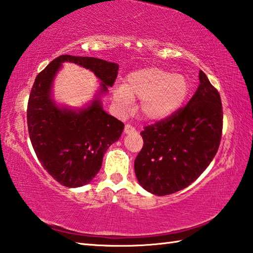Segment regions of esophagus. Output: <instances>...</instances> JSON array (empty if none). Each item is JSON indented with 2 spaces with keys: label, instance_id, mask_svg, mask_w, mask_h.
<instances>
[{
  "label": "esophagus",
  "instance_id": "34e87169",
  "mask_svg": "<svg viewBox=\"0 0 253 253\" xmlns=\"http://www.w3.org/2000/svg\"><path fill=\"white\" fill-rule=\"evenodd\" d=\"M134 131H135V128L133 127L132 126H130V125H126L125 126V133H126V134H130V133L134 132Z\"/></svg>",
  "mask_w": 253,
  "mask_h": 253
}]
</instances>
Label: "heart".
<instances>
[{
  "instance_id": "1",
  "label": "heart",
  "mask_w": 253,
  "mask_h": 253,
  "mask_svg": "<svg viewBox=\"0 0 253 253\" xmlns=\"http://www.w3.org/2000/svg\"><path fill=\"white\" fill-rule=\"evenodd\" d=\"M190 91L189 79L183 74L156 67L142 68L127 75L125 84L113 90V101L121 111H128L140 99L139 112L147 121H161L185 103Z\"/></svg>"
}]
</instances>
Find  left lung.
I'll use <instances>...</instances> for the list:
<instances>
[{
    "instance_id": "obj_1",
    "label": "left lung",
    "mask_w": 253,
    "mask_h": 253,
    "mask_svg": "<svg viewBox=\"0 0 253 253\" xmlns=\"http://www.w3.org/2000/svg\"><path fill=\"white\" fill-rule=\"evenodd\" d=\"M221 131L220 96L201 70L199 85L188 103L141 132L144 145L134 161L139 184L156 196L186 188L215 157Z\"/></svg>"
}]
</instances>
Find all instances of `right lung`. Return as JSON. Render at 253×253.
Listing matches in <instances>:
<instances>
[{
	"label": "right lung",
	"instance_id": "1",
	"mask_svg": "<svg viewBox=\"0 0 253 253\" xmlns=\"http://www.w3.org/2000/svg\"><path fill=\"white\" fill-rule=\"evenodd\" d=\"M64 62L92 71L100 84L82 108L58 105L52 98L54 77ZM119 65L93 57L63 55L37 75L27 104L33 149L48 173L66 187H82L101 169L103 155L122 134L125 125L103 110L101 98L118 76Z\"/></svg>",
	"mask_w": 253,
	"mask_h": 253
}]
</instances>
